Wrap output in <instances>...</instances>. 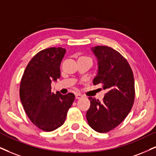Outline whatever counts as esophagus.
Listing matches in <instances>:
<instances>
[{
	"mask_svg": "<svg viewBox=\"0 0 156 156\" xmlns=\"http://www.w3.org/2000/svg\"><path fill=\"white\" fill-rule=\"evenodd\" d=\"M75 97H76V99H80V98H81L83 97V95L80 93H76V95H75Z\"/></svg>",
	"mask_w": 156,
	"mask_h": 156,
	"instance_id": "1",
	"label": "esophagus"
}]
</instances>
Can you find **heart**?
<instances>
[{
  "instance_id": "b5f03b06",
  "label": "heart",
  "mask_w": 156,
  "mask_h": 156,
  "mask_svg": "<svg viewBox=\"0 0 156 156\" xmlns=\"http://www.w3.org/2000/svg\"><path fill=\"white\" fill-rule=\"evenodd\" d=\"M80 58H88V57H86V56H81Z\"/></svg>"
}]
</instances>
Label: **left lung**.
<instances>
[{"mask_svg":"<svg viewBox=\"0 0 156 156\" xmlns=\"http://www.w3.org/2000/svg\"><path fill=\"white\" fill-rule=\"evenodd\" d=\"M91 51L97 58L98 72L93 84H101L107 93L103 101L89 97L90 107L86 118L90 127L108 132L122 123L131 111L134 101L133 72L127 61L108 46H95Z\"/></svg>","mask_w":156,"mask_h":156,"instance_id":"obj_1","label":"left lung"}]
</instances>
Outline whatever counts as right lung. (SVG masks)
<instances>
[{"instance_id":"right-lung-1","label":"right lung","mask_w":156,"mask_h":156,"mask_svg":"<svg viewBox=\"0 0 156 156\" xmlns=\"http://www.w3.org/2000/svg\"><path fill=\"white\" fill-rule=\"evenodd\" d=\"M66 50L50 48L40 51L30 61L23 74L19 95L31 122L45 132L56 129L64 123L75 96L51 92V82L60 78V65Z\"/></svg>"}]
</instances>
